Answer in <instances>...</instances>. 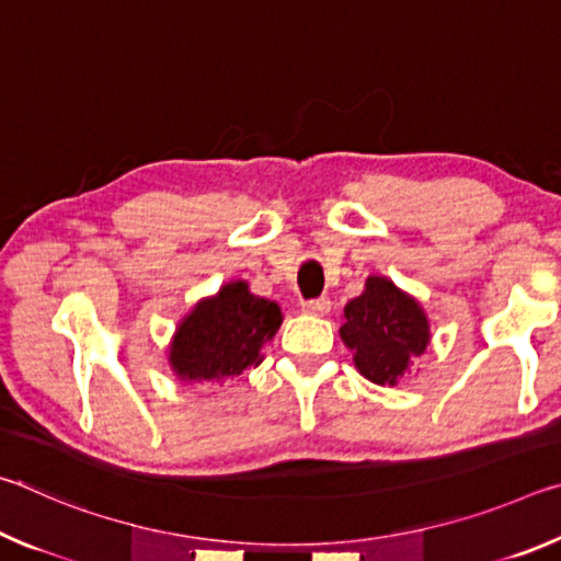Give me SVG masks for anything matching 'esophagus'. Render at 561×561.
I'll return each mask as SVG.
<instances>
[{
  "label": "esophagus",
  "instance_id": "1",
  "mask_svg": "<svg viewBox=\"0 0 561 561\" xmlns=\"http://www.w3.org/2000/svg\"><path fill=\"white\" fill-rule=\"evenodd\" d=\"M301 309L307 311L311 317H324L329 314L331 309V301L327 297H319V299H309V301H301Z\"/></svg>",
  "mask_w": 561,
  "mask_h": 561
}]
</instances>
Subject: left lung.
<instances>
[{"instance_id":"left-lung-1","label":"left lung","mask_w":561,"mask_h":561,"mask_svg":"<svg viewBox=\"0 0 561 561\" xmlns=\"http://www.w3.org/2000/svg\"><path fill=\"white\" fill-rule=\"evenodd\" d=\"M341 341L354 351L360 376L396 386L431 344V324L421 304L391 279L368 277L366 289L344 307Z\"/></svg>"}]
</instances>
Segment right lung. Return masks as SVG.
Returning a JSON list of instances; mask_svg holds the SVG:
<instances>
[{
    "label": "right lung",
    "instance_id": "right-lung-1",
    "mask_svg": "<svg viewBox=\"0 0 561 561\" xmlns=\"http://www.w3.org/2000/svg\"><path fill=\"white\" fill-rule=\"evenodd\" d=\"M279 327L277 301L252 294L242 279L227 282L180 321L168 348V364L180 381H225L244 368L260 366L262 348Z\"/></svg>",
    "mask_w": 561,
    "mask_h": 561
}]
</instances>
